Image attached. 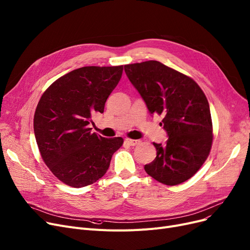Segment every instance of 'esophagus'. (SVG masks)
<instances>
[{"label": "esophagus", "mask_w": 250, "mask_h": 250, "mask_svg": "<svg viewBox=\"0 0 250 250\" xmlns=\"http://www.w3.org/2000/svg\"><path fill=\"white\" fill-rule=\"evenodd\" d=\"M125 143L127 144V145H129V146H136V145H138V144L140 143V141H139V140H133V139L126 138V139L125 140Z\"/></svg>", "instance_id": "obj_1"}]
</instances>
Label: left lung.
<instances>
[{
	"mask_svg": "<svg viewBox=\"0 0 250 250\" xmlns=\"http://www.w3.org/2000/svg\"><path fill=\"white\" fill-rule=\"evenodd\" d=\"M151 114L162 115L166 144L153 143L156 157L144 167L156 181L175 186L192 178L212 145L209 104L197 83L155 60L125 65Z\"/></svg>",
	"mask_w": 250,
	"mask_h": 250,
	"instance_id": "8db88e82",
	"label": "left lung"
}]
</instances>
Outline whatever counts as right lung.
<instances>
[{
	"label": "right lung",
	"instance_id": "1",
	"mask_svg": "<svg viewBox=\"0 0 250 250\" xmlns=\"http://www.w3.org/2000/svg\"><path fill=\"white\" fill-rule=\"evenodd\" d=\"M124 65L84 66L54 82L42 95L34 117L41 156L58 180L73 188L101 179L121 137L91 132L92 116L104 112L105 102L122 79Z\"/></svg>",
	"mask_w": 250,
	"mask_h": 250
}]
</instances>
